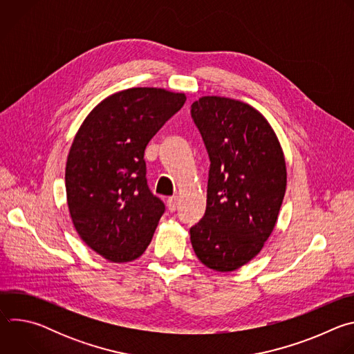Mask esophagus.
Segmentation results:
<instances>
[{
    "label": "esophagus",
    "instance_id": "1",
    "mask_svg": "<svg viewBox=\"0 0 354 354\" xmlns=\"http://www.w3.org/2000/svg\"><path fill=\"white\" fill-rule=\"evenodd\" d=\"M167 207H168L169 212H175V210H176V207H178V197H176V196L169 197V198L167 200Z\"/></svg>",
    "mask_w": 354,
    "mask_h": 354
}]
</instances>
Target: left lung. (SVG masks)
Listing matches in <instances>:
<instances>
[{"label":"left lung","mask_w":354,"mask_h":354,"mask_svg":"<svg viewBox=\"0 0 354 354\" xmlns=\"http://www.w3.org/2000/svg\"><path fill=\"white\" fill-rule=\"evenodd\" d=\"M192 118L210 158L203 218L190 228L198 261L234 272L270 236L287 185L279 138L265 116L241 100L201 96Z\"/></svg>","instance_id":"1"}]
</instances>
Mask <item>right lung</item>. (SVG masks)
I'll return each mask as SVG.
<instances>
[{
	"mask_svg": "<svg viewBox=\"0 0 354 354\" xmlns=\"http://www.w3.org/2000/svg\"><path fill=\"white\" fill-rule=\"evenodd\" d=\"M186 102L185 93L130 88L97 104L71 144L66 165L67 203L81 239L102 258H140L165 212L149 192L144 151Z\"/></svg>",
	"mask_w": 354,
	"mask_h": 354,
	"instance_id": "obj_1",
	"label": "right lung"
}]
</instances>
